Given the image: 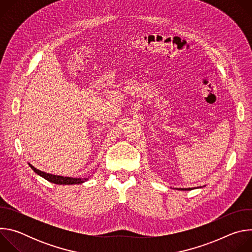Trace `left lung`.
Segmentation results:
<instances>
[{"label": "left lung", "mask_w": 252, "mask_h": 252, "mask_svg": "<svg viewBox=\"0 0 252 252\" xmlns=\"http://www.w3.org/2000/svg\"><path fill=\"white\" fill-rule=\"evenodd\" d=\"M201 188V187H199ZM199 188H189V189H175L177 190H191V189H199Z\"/></svg>", "instance_id": "obj_1"}]
</instances>
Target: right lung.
<instances>
[{
    "label": "right lung",
    "instance_id": "obj_1",
    "mask_svg": "<svg viewBox=\"0 0 252 252\" xmlns=\"http://www.w3.org/2000/svg\"><path fill=\"white\" fill-rule=\"evenodd\" d=\"M29 165L31 166V168L37 173L38 175L42 176L43 178L47 179L48 182L56 184V185H80L83 184L85 182L88 181V178L84 177V178H75V177H67V176H62V175H56V174H52V173H47L44 171H41L39 169L35 168L34 166H32V164L29 163Z\"/></svg>",
    "mask_w": 252,
    "mask_h": 252
}]
</instances>
